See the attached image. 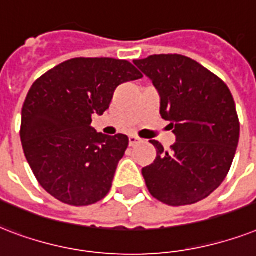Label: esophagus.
<instances>
[{
	"instance_id": "1",
	"label": "esophagus",
	"mask_w": 256,
	"mask_h": 256,
	"mask_svg": "<svg viewBox=\"0 0 256 256\" xmlns=\"http://www.w3.org/2000/svg\"><path fill=\"white\" fill-rule=\"evenodd\" d=\"M140 142H142V140L138 138H136V136H130V146H134Z\"/></svg>"
}]
</instances>
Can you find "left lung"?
<instances>
[{
  "label": "left lung",
  "instance_id": "8db88e82",
  "mask_svg": "<svg viewBox=\"0 0 256 256\" xmlns=\"http://www.w3.org/2000/svg\"><path fill=\"white\" fill-rule=\"evenodd\" d=\"M134 64L160 94V114L171 124L176 142L164 150L156 140V159L142 168L148 191L162 203H198L228 174L240 124L224 81L182 54H154Z\"/></svg>",
  "mask_w": 256,
  "mask_h": 256
}]
</instances>
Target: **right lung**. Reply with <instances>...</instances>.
Masks as SVG:
<instances>
[{
    "mask_svg": "<svg viewBox=\"0 0 256 256\" xmlns=\"http://www.w3.org/2000/svg\"><path fill=\"white\" fill-rule=\"evenodd\" d=\"M142 77L130 61L78 57L33 82L20 136L28 163L48 194L76 207L106 198L130 140L122 134H97L92 114L110 108L118 85Z\"/></svg>",
    "mask_w": 256,
    "mask_h": 256,
    "instance_id": "add662e5",
    "label": "right lung"
}]
</instances>
